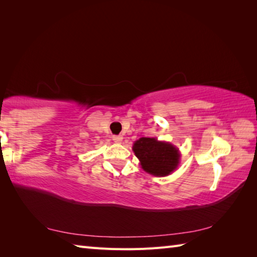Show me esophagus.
I'll use <instances>...</instances> for the list:
<instances>
[{"mask_svg":"<svg viewBox=\"0 0 257 257\" xmlns=\"http://www.w3.org/2000/svg\"><path fill=\"white\" fill-rule=\"evenodd\" d=\"M112 140L114 141V143L120 144V143H121V141L123 140V137H122V136H120V135H118V136H112Z\"/></svg>","mask_w":257,"mask_h":257,"instance_id":"1","label":"esophagus"}]
</instances>
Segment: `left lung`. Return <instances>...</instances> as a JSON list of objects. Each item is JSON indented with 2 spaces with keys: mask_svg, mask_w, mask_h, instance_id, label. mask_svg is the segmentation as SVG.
<instances>
[{
  "mask_svg": "<svg viewBox=\"0 0 257 257\" xmlns=\"http://www.w3.org/2000/svg\"><path fill=\"white\" fill-rule=\"evenodd\" d=\"M133 150L147 173L155 177H167L180 163L181 154L176 146L157 138L143 137L135 141Z\"/></svg>",
  "mask_w": 257,
  "mask_h": 257,
  "instance_id": "obj_1",
  "label": "left lung"
}]
</instances>
